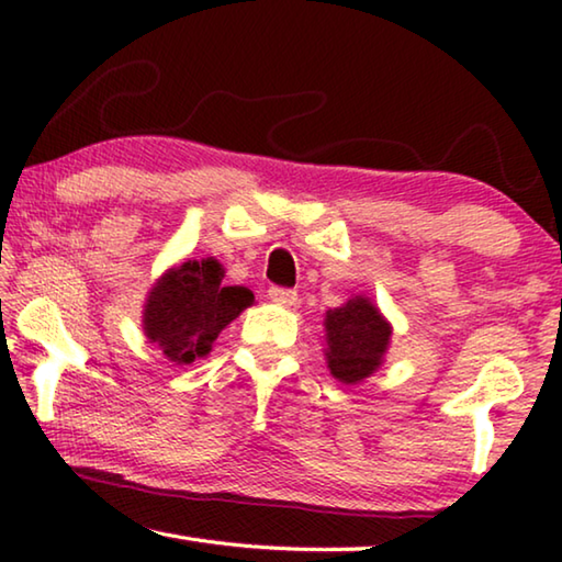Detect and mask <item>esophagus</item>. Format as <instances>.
<instances>
[{
	"instance_id": "34e87169",
	"label": "esophagus",
	"mask_w": 562,
	"mask_h": 562,
	"mask_svg": "<svg viewBox=\"0 0 562 562\" xmlns=\"http://www.w3.org/2000/svg\"><path fill=\"white\" fill-rule=\"evenodd\" d=\"M268 294H270L272 302L282 304V307H292V304L297 302V292L290 290V288H278V284H274V288H270Z\"/></svg>"
}]
</instances>
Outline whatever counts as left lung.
<instances>
[{
    "label": "left lung",
    "instance_id": "left-lung-1",
    "mask_svg": "<svg viewBox=\"0 0 562 562\" xmlns=\"http://www.w3.org/2000/svg\"><path fill=\"white\" fill-rule=\"evenodd\" d=\"M327 364L339 382L357 384L382 364L392 337L379 310L367 297H351L325 317Z\"/></svg>",
    "mask_w": 562,
    "mask_h": 562
}]
</instances>
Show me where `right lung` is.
<instances>
[{"instance_id":"1","label":"right lung","mask_w":562,"mask_h":562,"mask_svg":"<svg viewBox=\"0 0 562 562\" xmlns=\"http://www.w3.org/2000/svg\"><path fill=\"white\" fill-rule=\"evenodd\" d=\"M252 292L223 284L217 260H188L170 270L148 294L144 327L150 341L176 364L211 351L217 335L252 304Z\"/></svg>"}]
</instances>
